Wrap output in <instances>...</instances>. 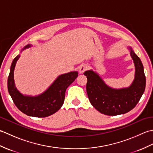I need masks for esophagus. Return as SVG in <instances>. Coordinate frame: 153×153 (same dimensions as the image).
Returning <instances> with one entry per match:
<instances>
[{
    "label": "esophagus",
    "instance_id": "esophagus-1",
    "mask_svg": "<svg viewBox=\"0 0 153 153\" xmlns=\"http://www.w3.org/2000/svg\"><path fill=\"white\" fill-rule=\"evenodd\" d=\"M87 66L86 64H82L81 66L79 67V74H83V72L85 71H86L87 70Z\"/></svg>",
    "mask_w": 153,
    "mask_h": 153
}]
</instances>
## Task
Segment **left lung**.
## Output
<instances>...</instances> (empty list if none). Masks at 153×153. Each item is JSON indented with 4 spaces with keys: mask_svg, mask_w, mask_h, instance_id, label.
I'll list each match as a JSON object with an SVG mask.
<instances>
[{
    "mask_svg": "<svg viewBox=\"0 0 153 153\" xmlns=\"http://www.w3.org/2000/svg\"><path fill=\"white\" fill-rule=\"evenodd\" d=\"M129 54L135 66V77L130 85L120 89L108 86L93 70L85 71L87 93L91 104L100 113L108 116L123 114L131 110L140 100L146 85L143 64L131 47Z\"/></svg>",
    "mask_w": 153,
    "mask_h": 153,
    "instance_id": "1",
    "label": "left lung"
}]
</instances>
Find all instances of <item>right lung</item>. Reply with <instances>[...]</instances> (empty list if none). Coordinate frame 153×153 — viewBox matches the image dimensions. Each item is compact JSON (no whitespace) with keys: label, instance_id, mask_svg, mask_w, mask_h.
<instances>
[{"label":"right lung","instance_id":"obj_1","mask_svg":"<svg viewBox=\"0 0 153 153\" xmlns=\"http://www.w3.org/2000/svg\"><path fill=\"white\" fill-rule=\"evenodd\" d=\"M32 46L33 45L30 44L26 45L22 48L21 53ZM19 57L20 55L18 54L13 60L8 78V92L15 105L21 112L30 116L45 118L53 114L62 106L66 90L76 79L78 71H74L60 75L47 89L40 95H23L16 88L14 78V68Z\"/></svg>","mask_w":153,"mask_h":153}]
</instances>
